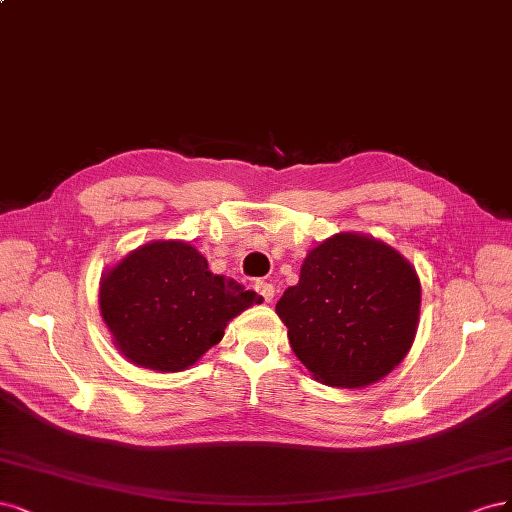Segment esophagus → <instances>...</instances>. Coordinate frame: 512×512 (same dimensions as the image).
Wrapping results in <instances>:
<instances>
[{"mask_svg":"<svg viewBox=\"0 0 512 512\" xmlns=\"http://www.w3.org/2000/svg\"><path fill=\"white\" fill-rule=\"evenodd\" d=\"M255 291L261 295V300L266 304H270L274 300V287L270 283H266V280H257Z\"/></svg>","mask_w":512,"mask_h":512,"instance_id":"34e87169","label":"esophagus"}]
</instances>
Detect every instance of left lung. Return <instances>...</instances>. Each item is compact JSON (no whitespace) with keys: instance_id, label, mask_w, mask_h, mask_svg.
Returning a JSON list of instances; mask_svg holds the SVG:
<instances>
[{"instance_id":"1","label":"left lung","mask_w":512,"mask_h":512,"mask_svg":"<svg viewBox=\"0 0 512 512\" xmlns=\"http://www.w3.org/2000/svg\"><path fill=\"white\" fill-rule=\"evenodd\" d=\"M421 285L385 242L338 234L304 259L300 283L276 304L293 353L329 387L381 381L417 334Z\"/></svg>"}]
</instances>
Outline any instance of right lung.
I'll return each mask as SVG.
<instances>
[{"label": "right lung", "mask_w": 512, "mask_h": 512, "mask_svg": "<svg viewBox=\"0 0 512 512\" xmlns=\"http://www.w3.org/2000/svg\"><path fill=\"white\" fill-rule=\"evenodd\" d=\"M261 302L208 270L187 242H151L104 274L100 308L119 351L136 366L180 372L223 338L227 321Z\"/></svg>", "instance_id": "obj_1"}]
</instances>
